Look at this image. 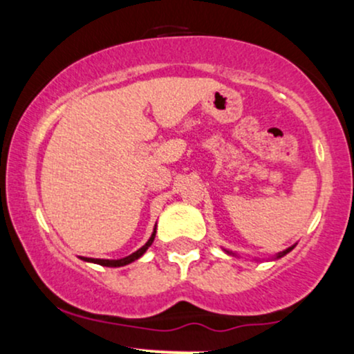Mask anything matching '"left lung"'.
Returning a JSON list of instances; mask_svg holds the SVG:
<instances>
[{"mask_svg":"<svg viewBox=\"0 0 354 354\" xmlns=\"http://www.w3.org/2000/svg\"><path fill=\"white\" fill-rule=\"evenodd\" d=\"M293 248H295V246H291V248H288V250H284V251H281V253H278V254H276V258H281V256H284V254H288V253H290V251H291V250H293ZM226 253H228V254H233V253H230V251H226Z\"/></svg>","mask_w":354,"mask_h":354,"instance_id":"1","label":"left lung"}]
</instances>
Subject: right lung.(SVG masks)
<instances>
[{
  "label": "right lung",
  "mask_w": 354,
  "mask_h": 354,
  "mask_svg": "<svg viewBox=\"0 0 354 354\" xmlns=\"http://www.w3.org/2000/svg\"><path fill=\"white\" fill-rule=\"evenodd\" d=\"M154 236H156V226H154V230H153V233H151V238H149L148 241H146V245L141 246L140 250L135 251V253H133V254L126 256V258H121V259H96V258H83V256H81V259H83V261H88V263H96V265H101V266H109V268L126 266V265H129V263L136 261L138 258H141V256H143V254L146 253V250H148V248L151 246V243L154 241Z\"/></svg>",
  "instance_id": "add662e5"
}]
</instances>
